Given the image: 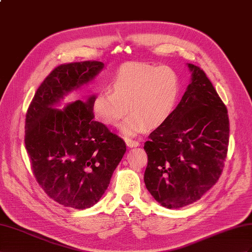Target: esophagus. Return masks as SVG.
I'll list each match as a JSON object with an SVG mask.
<instances>
[{"instance_id":"esophagus-1","label":"esophagus","mask_w":252,"mask_h":252,"mask_svg":"<svg viewBox=\"0 0 252 252\" xmlns=\"http://www.w3.org/2000/svg\"><path fill=\"white\" fill-rule=\"evenodd\" d=\"M126 143L127 145V147H130V148H134V147L139 146V141L138 140H134V139L126 138Z\"/></svg>"}]
</instances>
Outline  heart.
Segmentation results:
<instances>
[{"instance_id": "heart-1", "label": "heart", "mask_w": 252, "mask_h": 252, "mask_svg": "<svg viewBox=\"0 0 252 252\" xmlns=\"http://www.w3.org/2000/svg\"><path fill=\"white\" fill-rule=\"evenodd\" d=\"M109 89L96 92L92 101L94 117L103 125L114 126L122 122L120 132L135 136L164 125L175 111L180 94L176 71L166 66L146 63H126L109 80Z\"/></svg>"}]
</instances>
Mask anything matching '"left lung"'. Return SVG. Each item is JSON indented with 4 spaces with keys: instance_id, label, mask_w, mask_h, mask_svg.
Masks as SVG:
<instances>
[{
    "instance_id": "left-lung-1",
    "label": "left lung",
    "mask_w": 252,
    "mask_h": 252,
    "mask_svg": "<svg viewBox=\"0 0 252 252\" xmlns=\"http://www.w3.org/2000/svg\"><path fill=\"white\" fill-rule=\"evenodd\" d=\"M190 84L171 117L149 135L144 181L167 209L197 201L220 177L229 145V117L204 71L189 63Z\"/></svg>"
}]
</instances>
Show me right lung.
Instances as JSON below:
<instances>
[{
	"label": "right lung",
	"mask_w": 252,
	"mask_h": 252,
	"mask_svg": "<svg viewBox=\"0 0 252 252\" xmlns=\"http://www.w3.org/2000/svg\"><path fill=\"white\" fill-rule=\"evenodd\" d=\"M103 67L96 61L57 66L38 87L25 116L24 143L36 181L67 208L84 210L98 202L126 150L124 139L94 119V95L54 108Z\"/></svg>",
	"instance_id": "right-lung-1"
}]
</instances>
